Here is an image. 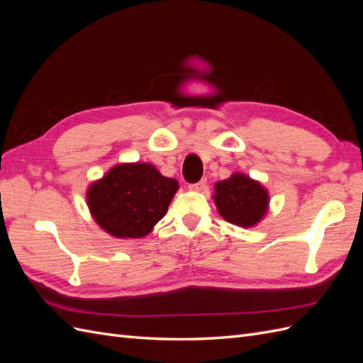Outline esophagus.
Listing matches in <instances>:
<instances>
[{
	"label": "esophagus",
	"mask_w": 363,
	"mask_h": 363,
	"mask_svg": "<svg viewBox=\"0 0 363 363\" xmlns=\"http://www.w3.org/2000/svg\"><path fill=\"white\" fill-rule=\"evenodd\" d=\"M206 179H203V180H200L199 183H195V184H191L189 186V189L191 191H196V192H200V191H203L204 188H206Z\"/></svg>",
	"instance_id": "34e87169"
}]
</instances>
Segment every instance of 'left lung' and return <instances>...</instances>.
I'll return each instance as SVG.
<instances>
[{
    "label": "left lung",
    "mask_w": 363,
    "mask_h": 363,
    "mask_svg": "<svg viewBox=\"0 0 363 363\" xmlns=\"http://www.w3.org/2000/svg\"><path fill=\"white\" fill-rule=\"evenodd\" d=\"M213 201L227 223L239 227H255L269 208V194L262 183L242 172L215 183Z\"/></svg>",
    "instance_id": "1"
}]
</instances>
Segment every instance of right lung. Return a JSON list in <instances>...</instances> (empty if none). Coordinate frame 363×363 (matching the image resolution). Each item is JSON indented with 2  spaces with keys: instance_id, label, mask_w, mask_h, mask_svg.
Wrapping results in <instances>:
<instances>
[{
  "instance_id": "obj_1",
  "label": "right lung",
  "mask_w": 363,
  "mask_h": 363,
  "mask_svg": "<svg viewBox=\"0 0 363 363\" xmlns=\"http://www.w3.org/2000/svg\"><path fill=\"white\" fill-rule=\"evenodd\" d=\"M179 191V182L164 177L151 163H118L89 184L86 203L95 223L118 239L144 238Z\"/></svg>"
}]
</instances>
